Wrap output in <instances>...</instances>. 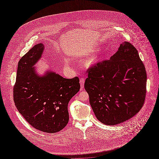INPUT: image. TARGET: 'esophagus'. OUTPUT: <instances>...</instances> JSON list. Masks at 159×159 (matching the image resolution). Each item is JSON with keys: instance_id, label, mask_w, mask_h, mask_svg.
Listing matches in <instances>:
<instances>
[{"instance_id": "obj_1", "label": "esophagus", "mask_w": 159, "mask_h": 159, "mask_svg": "<svg viewBox=\"0 0 159 159\" xmlns=\"http://www.w3.org/2000/svg\"><path fill=\"white\" fill-rule=\"evenodd\" d=\"M84 81L85 78H80V85H81V89H83L84 87Z\"/></svg>"}]
</instances>
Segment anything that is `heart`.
Wrapping results in <instances>:
<instances>
[{"instance_id":"obj_1","label":"heart","mask_w":159,"mask_h":159,"mask_svg":"<svg viewBox=\"0 0 159 159\" xmlns=\"http://www.w3.org/2000/svg\"><path fill=\"white\" fill-rule=\"evenodd\" d=\"M97 60H98V56H93L89 57V58L87 60H86V63H87V64H88V65L92 64Z\"/></svg>"}]
</instances>
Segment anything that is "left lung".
<instances>
[{"instance_id":"8db88e82","label":"left lung","mask_w":159,"mask_h":159,"mask_svg":"<svg viewBox=\"0 0 159 159\" xmlns=\"http://www.w3.org/2000/svg\"><path fill=\"white\" fill-rule=\"evenodd\" d=\"M84 88L96 117L115 125L134 116L143 107L147 93V72L137 50L128 42L109 60L87 70Z\"/></svg>"}]
</instances>
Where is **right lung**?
Returning <instances> with one entry per match:
<instances>
[{
    "label": "right lung",
    "instance_id": "right-lung-1",
    "mask_svg": "<svg viewBox=\"0 0 159 159\" xmlns=\"http://www.w3.org/2000/svg\"><path fill=\"white\" fill-rule=\"evenodd\" d=\"M44 45L38 44L19 60L13 88L16 107L26 121L39 131L54 133L69 121L68 105L80 89L78 77L66 79L48 71L39 77L33 66L40 58Z\"/></svg>",
    "mask_w": 159,
    "mask_h": 159
}]
</instances>
